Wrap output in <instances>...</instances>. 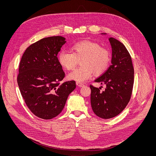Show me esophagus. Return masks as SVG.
I'll use <instances>...</instances> for the list:
<instances>
[{"label":"esophagus","instance_id":"obj_1","mask_svg":"<svg viewBox=\"0 0 156 156\" xmlns=\"http://www.w3.org/2000/svg\"><path fill=\"white\" fill-rule=\"evenodd\" d=\"M76 85H77L78 86H79V87H82V86H84V84H83V83H80V82H76Z\"/></svg>","mask_w":156,"mask_h":156}]
</instances>
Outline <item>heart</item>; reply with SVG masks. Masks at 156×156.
Wrapping results in <instances>:
<instances>
[{"label": "heart", "instance_id": "obj_1", "mask_svg": "<svg viewBox=\"0 0 156 156\" xmlns=\"http://www.w3.org/2000/svg\"><path fill=\"white\" fill-rule=\"evenodd\" d=\"M71 51L72 53L62 51L58 55V61L62 67L68 70L73 69L80 61L81 66L68 75L69 80L77 82L90 79L94 72L96 75L103 73L110 63V52L96 42H76L71 47Z\"/></svg>", "mask_w": 156, "mask_h": 156}]
</instances>
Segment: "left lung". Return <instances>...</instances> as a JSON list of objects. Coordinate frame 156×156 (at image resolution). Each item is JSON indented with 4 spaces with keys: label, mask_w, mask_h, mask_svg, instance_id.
Here are the masks:
<instances>
[{
    "label": "left lung",
    "mask_w": 156,
    "mask_h": 156,
    "mask_svg": "<svg viewBox=\"0 0 156 156\" xmlns=\"http://www.w3.org/2000/svg\"><path fill=\"white\" fill-rule=\"evenodd\" d=\"M112 47V64L94 81L105 84L106 88L100 91L90 85L91 104L94 113L98 117L113 118L125 109L128 104L134 83V69L131 57L123 44L114 37L108 39Z\"/></svg>",
    "instance_id": "left-lung-1"
}]
</instances>
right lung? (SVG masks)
Listing matches in <instances>:
<instances>
[{
  "label": "right lung",
  "mask_w": 156,
  "mask_h": 156,
  "mask_svg": "<svg viewBox=\"0 0 156 156\" xmlns=\"http://www.w3.org/2000/svg\"><path fill=\"white\" fill-rule=\"evenodd\" d=\"M65 42L62 36L43 38L26 49L20 62L21 94L31 112L42 119L57 117L76 87L73 80L60 83L65 73L57 54Z\"/></svg>",
  "instance_id": "add662e5"
}]
</instances>
